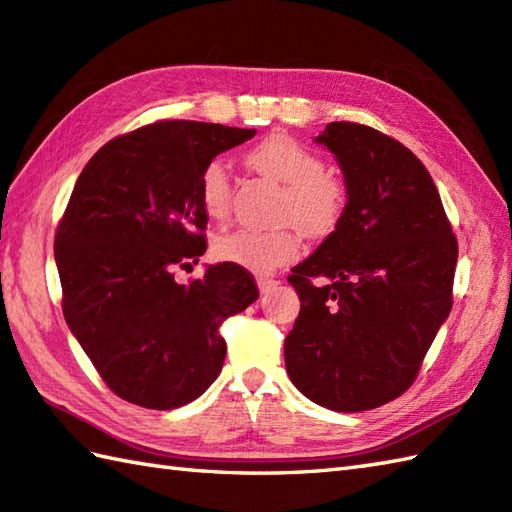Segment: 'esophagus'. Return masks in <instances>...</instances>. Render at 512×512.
Returning a JSON list of instances; mask_svg holds the SVG:
<instances>
[{
  "instance_id": "obj_1",
  "label": "esophagus",
  "mask_w": 512,
  "mask_h": 512,
  "mask_svg": "<svg viewBox=\"0 0 512 512\" xmlns=\"http://www.w3.org/2000/svg\"><path fill=\"white\" fill-rule=\"evenodd\" d=\"M257 286H259V292L264 295V292H270L277 286V281L270 279V277H257Z\"/></svg>"
}]
</instances>
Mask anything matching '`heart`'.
Returning <instances> with one entry per match:
<instances>
[{
	"label": "heart",
	"mask_w": 512,
	"mask_h": 512,
	"mask_svg": "<svg viewBox=\"0 0 512 512\" xmlns=\"http://www.w3.org/2000/svg\"><path fill=\"white\" fill-rule=\"evenodd\" d=\"M248 165L264 176L286 184L281 215L295 220L303 233L312 237L328 235L341 222L347 193L343 182L325 171L323 158L286 134H273L246 154ZM200 204L206 217L224 222L231 211V180L222 160H213L200 173ZM299 253V233L295 224L273 228H237L217 237L213 255L220 262L253 273H268L290 262Z\"/></svg>",
	"instance_id": "b5f03b06"
}]
</instances>
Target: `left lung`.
I'll use <instances>...</instances> for the list:
<instances>
[{
    "label": "left lung",
    "mask_w": 512,
    "mask_h": 512,
    "mask_svg": "<svg viewBox=\"0 0 512 512\" xmlns=\"http://www.w3.org/2000/svg\"><path fill=\"white\" fill-rule=\"evenodd\" d=\"M314 140L339 162L347 204L288 277L301 310L286 369L317 405L367 411L416 380L453 306L458 239L429 171L398 140L358 123H330Z\"/></svg>",
    "instance_id": "obj_1"
}]
</instances>
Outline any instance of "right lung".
Segmentation results:
<instances>
[{"label": "right lung", "instance_id": "add662e5", "mask_svg": "<svg viewBox=\"0 0 512 512\" xmlns=\"http://www.w3.org/2000/svg\"><path fill=\"white\" fill-rule=\"evenodd\" d=\"M255 129L162 121L118 136L90 158L57 235L63 317L116 396L147 409H176L220 376V325L259 297L233 264L178 284L173 268L206 250L198 184L222 151Z\"/></svg>", "mask_w": 512, "mask_h": 512}]
</instances>
